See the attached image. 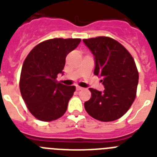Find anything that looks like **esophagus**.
Masks as SVG:
<instances>
[{
  "mask_svg": "<svg viewBox=\"0 0 157 157\" xmlns=\"http://www.w3.org/2000/svg\"><path fill=\"white\" fill-rule=\"evenodd\" d=\"M77 91H80V90H82L83 89V88H81V87H80V86H77Z\"/></svg>",
  "mask_w": 157,
  "mask_h": 157,
  "instance_id": "obj_1",
  "label": "esophagus"
}]
</instances>
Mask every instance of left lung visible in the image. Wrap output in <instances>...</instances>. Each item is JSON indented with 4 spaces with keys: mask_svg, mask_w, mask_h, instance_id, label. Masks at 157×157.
<instances>
[{
    "mask_svg": "<svg viewBox=\"0 0 157 157\" xmlns=\"http://www.w3.org/2000/svg\"><path fill=\"white\" fill-rule=\"evenodd\" d=\"M95 60L94 74L102 77L103 92L89 88L92 97L84 103L90 116L102 122L118 119L127 112L136 97L138 72L131 54L109 37L83 39Z\"/></svg>",
    "mask_w": 157,
    "mask_h": 157,
    "instance_id": "8db88e82",
    "label": "left lung"
}]
</instances>
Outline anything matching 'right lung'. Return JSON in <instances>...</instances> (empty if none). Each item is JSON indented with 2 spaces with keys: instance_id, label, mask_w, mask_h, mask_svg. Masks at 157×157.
Segmentation results:
<instances>
[{
  "instance_id": "obj_1",
  "label": "right lung",
  "mask_w": 157,
  "mask_h": 157,
  "mask_svg": "<svg viewBox=\"0 0 157 157\" xmlns=\"http://www.w3.org/2000/svg\"><path fill=\"white\" fill-rule=\"evenodd\" d=\"M80 39H53L35 46L24 60L20 89L30 112L39 120L50 122L62 117L75 92L56 80L63 75L65 58L77 48Z\"/></svg>"
}]
</instances>
